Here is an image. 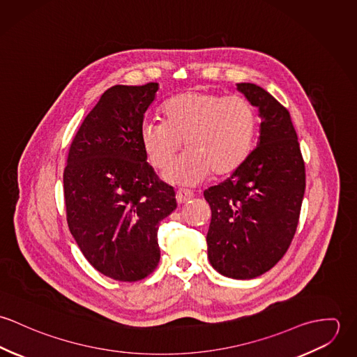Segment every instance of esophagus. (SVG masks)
<instances>
[{"instance_id": "1", "label": "esophagus", "mask_w": 357, "mask_h": 357, "mask_svg": "<svg viewBox=\"0 0 357 357\" xmlns=\"http://www.w3.org/2000/svg\"><path fill=\"white\" fill-rule=\"evenodd\" d=\"M192 197H194L192 191L185 190V188H180V190L176 192V199H177L178 204H185V202L190 201Z\"/></svg>"}]
</instances>
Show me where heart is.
<instances>
[{
    "instance_id": "b5f03b06",
    "label": "heart",
    "mask_w": 357,
    "mask_h": 357,
    "mask_svg": "<svg viewBox=\"0 0 357 357\" xmlns=\"http://www.w3.org/2000/svg\"><path fill=\"white\" fill-rule=\"evenodd\" d=\"M162 116L163 122H143L140 139L159 170L172 165L184 143L187 153L165 173L170 183L197 184L210 173L231 174L253 149L257 114L242 96L187 91L163 104Z\"/></svg>"
}]
</instances>
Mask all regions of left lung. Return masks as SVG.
<instances>
[{
	"mask_svg": "<svg viewBox=\"0 0 357 357\" xmlns=\"http://www.w3.org/2000/svg\"><path fill=\"white\" fill-rule=\"evenodd\" d=\"M261 118L259 140L243 165L204 192L211 208L206 236L211 266L253 279L287 252L305 192V165L290 112L265 89L238 84Z\"/></svg>",
	"mask_w": 357,
	"mask_h": 357,
	"instance_id": "8db88e82",
	"label": "left lung"
}]
</instances>
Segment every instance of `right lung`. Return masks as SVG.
Wrapping results in <instances>:
<instances>
[{"label": "right lung", "mask_w": 357, "mask_h": 357, "mask_svg": "<svg viewBox=\"0 0 357 357\" xmlns=\"http://www.w3.org/2000/svg\"><path fill=\"white\" fill-rule=\"evenodd\" d=\"M158 84L107 89L78 129L63 173L67 224L79 250L104 276L137 282L156 268L158 224L176 207L140 139Z\"/></svg>", "instance_id": "1"}]
</instances>
